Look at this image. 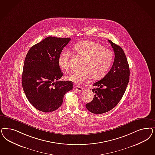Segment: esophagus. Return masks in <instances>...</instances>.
<instances>
[{
  "label": "esophagus",
  "mask_w": 155,
  "mask_h": 155,
  "mask_svg": "<svg viewBox=\"0 0 155 155\" xmlns=\"http://www.w3.org/2000/svg\"><path fill=\"white\" fill-rule=\"evenodd\" d=\"M75 89L76 91H77L78 92H79L83 91V88L80 87L79 86H76L75 87Z\"/></svg>",
  "instance_id": "34e87169"
}]
</instances>
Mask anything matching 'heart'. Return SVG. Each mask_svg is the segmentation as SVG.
Returning <instances> with one entry per match:
<instances>
[{"mask_svg": "<svg viewBox=\"0 0 155 155\" xmlns=\"http://www.w3.org/2000/svg\"><path fill=\"white\" fill-rule=\"evenodd\" d=\"M74 49L78 55L84 59L82 67L83 71L73 72L66 78L78 86L91 77L94 80L103 78L108 71L114 60L110 50L92 41H81L75 45ZM70 57L71 52L68 51H63L59 56V65L65 71L70 70Z\"/></svg>", "mask_w": 155, "mask_h": 155, "instance_id": "obj_1", "label": "heart"}]
</instances>
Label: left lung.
I'll use <instances>...</instances> for the list:
<instances>
[{
	"mask_svg": "<svg viewBox=\"0 0 155 155\" xmlns=\"http://www.w3.org/2000/svg\"><path fill=\"white\" fill-rule=\"evenodd\" d=\"M115 53L114 64L110 71L101 79L94 84L96 88L93 100L86 104L87 109L95 114H104L119 103L130 80V68L123 50L108 40Z\"/></svg>",
	"mask_w": 155,
	"mask_h": 155,
	"instance_id": "1",
	"label": "left lung"
}]
</instances>
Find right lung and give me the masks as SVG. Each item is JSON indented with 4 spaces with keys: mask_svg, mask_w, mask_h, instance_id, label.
<instances>
[{
    "mask_svg": "<svg viewBox=\"0 0 155 155\" xmlns=\"http://www.w3.org/2000/svg\"><path fill=\"white\" fill-rule=\"evenodd\" d=\"M70 38L49 36L33 45L25 56L22 87L36 109L50 112L62 104L64 96L73 88L71 81H59L63 76L58 59Z\"/></svg>",
    "mask_w": 155,
    "mask_h": 155,
    "instance_id": "add662e5",
    "label": "right lung"
}]
</instances>
